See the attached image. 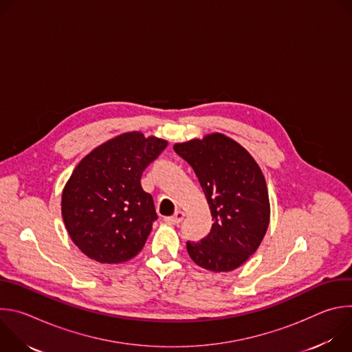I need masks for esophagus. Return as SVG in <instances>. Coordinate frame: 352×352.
Segmentation results:
<instances>
[{
    "mask_svg": "<svg viewBox=\"0 0 352 352\" xmlns=\"http://www.w3.org/2000/svg\"><path fill=\"white\" fill-rule=\"evenodd\" d=\"M184 216H185V213H184V212L177 210L174 216H171V217H166V221H167V223H170V224H179V223L184 220Z\"/></svg>",
    "mask_w": 352,
    "mask_h": 352,
    "instance_id": "34e87169",
    "label": "esophagus"
}]
</instances>
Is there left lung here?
Listing matches in <instances>:
<instances>
[{
	"instance_id": "1",
	"label": "left lung",
	"mask_w": 352,
	"mask_h": 352,
	"mask_svg": "<svg viewBox=\"0 0 352 352\" xmlns=\"http://www.w3.org/2000/svg\"><path fill=\"white\" fill-rule=\"evenodd\" d=\"M195 171L213 217L208 236L186 242L190 259L210 272H231L256 252L270 221L265 177L255 159L223 133L175 143Z\"/></svg>"
}]
</instances>
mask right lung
Listing matches in <instances>:
<instances>
[{"label":"right lung","instance_id":"obj_1","mask_svg":"<svg viewBox=\"0 0 352 352\" xmlns=\"http://www.w3.org/2000/svg\"><path fill=\"white\" fill-rule=\"evenodd\" d=\"M166 147L164 139L126 132L93 148L75 167L63 190L61 213L87 258L122 263L140 252L157 219L140 178Z\"/></svg>","mask_w":352,"mask_h":352}]
</instances>
